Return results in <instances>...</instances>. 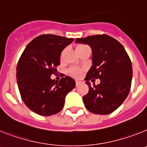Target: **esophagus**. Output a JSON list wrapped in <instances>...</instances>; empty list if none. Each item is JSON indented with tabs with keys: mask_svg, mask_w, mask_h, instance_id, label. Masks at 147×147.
Returning <instances> with one entry per match:
<instances>
[{
	"mask_svg": "<svg viewBox=\"0 0 147 147\" xmlns=\"http://www.w3.org/2000/svg\"><path fill=\"white\" fill-rule=\"evenodd\" d=\"M81 84H82V82L79 81V80L76 81V86H79V85H81Z\"/></svg>",
	"mask_w": 147,
	"mask_h": 147,
	"instance_id": "esophagus-1",
	"label": "esophagus"
}]
</instances>
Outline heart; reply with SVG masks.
Returning <instances> with one entry per match:
<instances>
[{"instance_id":"1","label":"heart","mask_w":147,"mask_h":147,"mask_svg":"<svg viewBox=\"0 0 147 147\" xmlns=\"http://www.w3.org/2000/svg\"><path fill=\"white\" fill-rule=\"evenodd\" d=\"M83 46H85V45H80L79 46H77L76 49H80V48L83 47ZM70 74L71 76H74V77H79L80 76V74H82V70L80 69V68H78V67H72L71 69L68 71Z\"/></svg>"}]
</instances>
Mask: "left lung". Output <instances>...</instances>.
I'll use <instances>...</instances> for the list:
<instances>
[{"label": "left lung", "mask_w": 147, "mask_h": 147, "mask_svg": "<svg viewBox=\"0 0 147 147\" xmlns=\"http://www.w3.org/2000/svg\"><path fill=\"white\" fill-rule=\"evenodd\" d=\"M75 42L86 44L92 49V66L85 79L89 91L82 97L85 107L95 114L111 113L130 90L132 67L129 56L118 40L107 34L76 38ZM92 78H99L100 84L90 85Z\"/></svg>", "instance_id": "1"}]
</instances>
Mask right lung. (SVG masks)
<instances>
[{
    "mask_svg": "<svg viewBox=\"0 0 147 147\" xmlns=\"http://www.w3.org/2000/svg\"><path fill=\"white\" fill-rule=\"evenodd\" d=\"M73 41L58 35L42 34L23 51L17 65V81L23 102L35 113L49 116L60 112L66 95L76 86L68 76L59 82L51 79L60 65L61 52Z\"/></svg>",
    "mask_w": 147,
    "mask_h": 147,
    "instance_id": "1",
    "label": "right lung"
}]
</instances>
